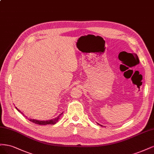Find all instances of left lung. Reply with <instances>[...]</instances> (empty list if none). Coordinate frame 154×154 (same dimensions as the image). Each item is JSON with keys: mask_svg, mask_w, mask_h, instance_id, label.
Masks as SVG:
<instances>
[{"mask_svg": "<svg viewBox=\"0 0 154 154\" xmlns=\"http://www.w3.org/2000/svg\"><path fill=\"white\" fill-rule=\"evenodd\" d=\"M97 124H98V125H100V126H102V125H100V124H99V123H97Z\"/></svg>", "mask_w": 154, "mask_h": 154, "instance_id": "1", "label": "left lung"}]
</instances>
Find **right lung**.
<instances>
[{"instance_id": "add662e5", "label": "right lung", "mask_w": 154, "mask_h": 154, "mask_svg": "<svg viewBox=\"0 0 154 154\" xmlns=\"http://www.w3.org/2000/svg\"><path fill=\"white\" fill-rule=\"evenodd\" d=\"M16 109H17L20 112H21V113H22L21 111H20V110H18V109L16 107ZM62 114H63V112L61 113V114H60V115H59L57 117H56V118H54V119H52V120H46V121H40V120H34V119H30V120L31 122H33V123H36V124H38V125H48V124H51V125H54V124L55 123H56L58 121H59V119H60V116L62 115ZM23 115V114H22Z\"/></svg>"}]
</instances>
